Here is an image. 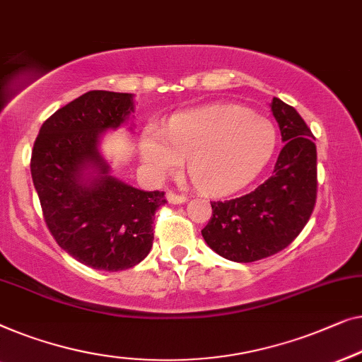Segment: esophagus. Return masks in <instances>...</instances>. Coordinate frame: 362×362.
I'll list each match as a JSON object with an SVG mask.
<instances>
[{
  "label": "esophagus",
  "mask_w": 362,
  "mask_h": 362,
  "mask_svg": "<svg viewBox=\"0 0 362 362\" xmlns=\"http://www.w3.org/2000/svg\"><path fill=\"white\" fill-rule=\"evenodd\" d=\"M167 200H169L170 203H174V205H180V203L187 202V197L179 195V193H174V192H169L167 193Z\"/></svg>",
  "instance_id": "obj_1"
}]
</instances>
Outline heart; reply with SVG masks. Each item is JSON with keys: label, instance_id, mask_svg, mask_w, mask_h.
<instances>
[{"label": "heart", "instance_id": "1", "mask_svg": "<svg viewBox=\"0 0 362 362\" xmlns=\"http://www.w3.org/2000/svg\"><path fill=\"white\" fill-rule=\"evenodd\" d=\"M276 128L266 116L239 105L203 106L170 119L167 132L149 126L141 157L156 177L174 174L185 160L192 180L206 195H228L247 185L271 159Z\"/></svg>", "mask_w": 362, "mask_h": 362}]
</instances>
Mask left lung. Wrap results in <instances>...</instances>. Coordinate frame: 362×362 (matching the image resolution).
I'll use <instances>...</instances> for the list:
<instances>
[{"label":"left lung","instance_id":"8db88e82","mask_svg":"<svg viewBox=\"0 0 362 362\" xmlns=\"http://www.w3.org/2000/svg\"><path fill=\"white\" fill-rule=\"evenodd\" d=\"M271 110L284 149L274 172L256 190L211 202L213 215L202 236L213 251L234 262H254L282 251L298 236L317 203V146L295 108L274 98Z\"/></svg>","mask_w":362,"mask_h":362}]
</instances>
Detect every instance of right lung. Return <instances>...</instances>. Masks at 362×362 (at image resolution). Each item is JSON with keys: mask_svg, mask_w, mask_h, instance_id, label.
Here are the masks:
<instances>
[{"mask_svg": "<svg viewBox=\"0 0 362 362\" xmlns=\"http://www.w3.org/2000/svg\"><path fill=\"white\" fill-rule=\"evenodd\" d=\"M134 111L131 93L91 90L44 121L30 175L50 234L64 251L98 271H124L152 247L154 215L164 192H144L111 177L100 134ZM92 169L95 176L83 175Z\"/></svg>", "mask_w": 362, "mask_h": 362, "instance_id": "obj_1", "label": "right lung"}]
</instances>
